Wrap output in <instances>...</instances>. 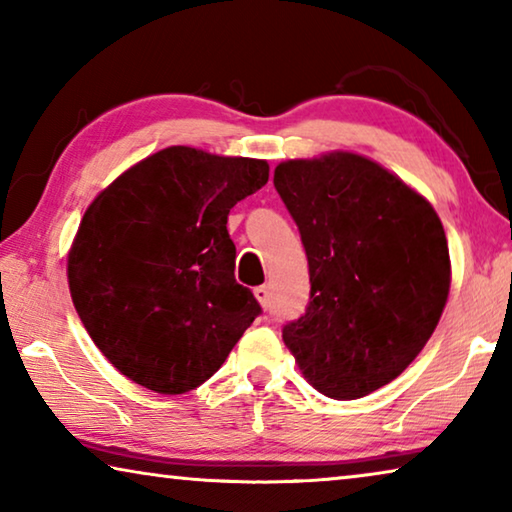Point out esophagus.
Segmentation results:
<instances>
[{"mask_svg": "<svg viewBox=\"0 0 512 512\" xmlns=\"http://www.w3.org/2000/svg\"><path fill=\"white\" fill-rule=\"evenodd\" d=\"M255 298H257L259 305H262V309L271 307V291H268V287H257L255 289Z\"/></svg>", "mask_w": 512, "mask_h": 512, "instance_id": "esophagus-1", "label": "esophagus"}]
</instances>
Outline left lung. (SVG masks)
I'll list each match as a JSON object with an SVG mask.
<instances>
[{"label": "left lung", "instance_id": "1", "mask_svg": "<svg viewBox=\"0 0 512 512\" xmlns=\"http://www.w3.org/2000/svg\"><path fill=\"white\" fill-rule=\"evenodd\" d=\"M273 185L296 221L311 300L282 339L332 400L391 384L431 339L452 284L436 210L366 155L280 162Z\"/></svg>", "mask_w": 512, "mask_h": 512}]
</instances>
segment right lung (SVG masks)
Returning a JSON list of instances; mask_svg holds the SVG:
<instances>
[{"label": "right lung", "mask_w": 512, "mask_h": 512, "mask_svg": "<svg viewBox=\"0 0 512 512\" xmlns=\"http://www.w3.org/2000/svg\"><path fill=\"white\" fill-rule=\"evenodd\" d=\"M266 180V160L169 146L90 203L67 255L69 293L121 375L180 395L223 366L262 311L235 280L225 223Z\"/></svg>", "instance_id": "obj_1"}]
</instances>
